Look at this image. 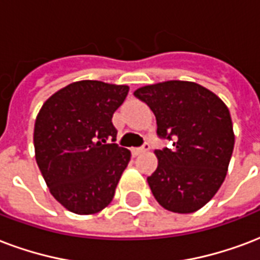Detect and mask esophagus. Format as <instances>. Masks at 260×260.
<instances>
[{
  "instance_id": "1",
  "label": "esophagus",
  "mask_w": 260,
  "mask_h": 260,
  "mask_svg": "<svg viewBox=\"0 0 260 260\" xmlns=\"http://www.w3.org/2000/svg\"><path fill=\"white\" fill-rule=\"evenodd\" d=\"M148 150H150V143H148V142H146V143H144L142 147L132 148V152H134L135 155H139V154H143V152L148 151Z\"/></svg>"
}]
</instances>
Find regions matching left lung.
Returning a JSON list of instances; mask_svg holds the SVG:
<instances>
[{
    "instance_id": "obj_1",
    "label": "left lung",
    "mask_w": 260,
    "mask_h": 260,
    "mask_svg": "<svg viewBox=\"0 0 260 260\" xmlns=\"http://www.w3.org/2000/svg\"><path fill=\"white\" fill-rule=\"evenodd\" d=\"M134 95L155 114L159 139L173 142V148L155 150L158 168L147 177L152 195L173 213L202 209L226 177L235 147L229 109L192 82L158 83Z\"/></svg>"
}]
</instances>
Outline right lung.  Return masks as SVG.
I'll return each instance as SVG.
<instances>
[{
	"label": "right lung",
	"instance_id": "1",
	"mask_svg": "<svg viewBox=\"0 0 260 260\" xmlns=\"http://www.w3.org/2000/svg\"><path fill=\"white\" fill-rule=\"evenodd\" d=\"M129 91L98 80H82L43 104L34 129L35 158L55 201L87 215L112 202L131 151L116 143L113 113Z\"/></svg>",
	"mask_w": 260,
	"mask_h": 260
}]
</instances>
